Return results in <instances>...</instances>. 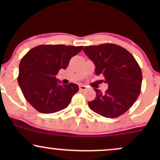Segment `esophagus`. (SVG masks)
<instances>
[{"label":"esophagus","mask_w":160,"mask_h":160,"mask_svg":"<svg viewBox=\"0 0 160 160\" xmlns=\"http://www.w3.org/2000/svg\"><path fill=\"white\" fill-rule=\"evenodd\" d=\"M79 89H80V90L84 91L87 89V86H86V85H83V84H80V85L79 86Z\"/></svg>","instance_id":"34e87169"}]
</instances>
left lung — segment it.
Wrapping results in <instances>:
<instances>
[{
	"label": "left lung",
	"mask_w": 160,
	"mask_h": 160,
	"mask_svg": "<svg viewBox=\"0 0 160 160\" xmlns=\"http://www.w3.org/2000/svg\"><path fill=\"white\" fill-rule=\"evenodd\" d=\"M83 51L95 64V74L103 75L108 85L104 92L94 89L96 96L88 103L89 108L107 118L123 114L141 92L142 72L135 58L113 43L84 47Z\"/></svg>",
	"instance_id": "left-lung-1"
}]
</instances>
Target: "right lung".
Returning <instances> with one entry per match:
<instances>
[{
	"mask_svg": "<svg viewBox=\"0 0 160 160\" xmlns=\"http://www.w3.org/2000/svg\"><path fill=\"white\" fill-rule=\"evenodd\" d=\"M82 49V46L40 45L23 56L18 82L26 101L37 111L52 113L68 106L78 86L60 84L56 76L60 69H66L70 59Z\"/></svg>",
	"mask_w": 160,
	"mask_h": 160,
	"instance_id": "obj_1",
	"label": "right lung"
}]
</instances>
